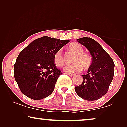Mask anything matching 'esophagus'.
<instances>
[{"label":"esophagus","instance_id":"1","mask_svg":"<svg viewBox=\"0 0 127 127\" xmlns=\"http://www.w3.org/2000/svg\"><path fill=\"white\" fill-rule=\"evenodd\" d=\"M67 74H68L69 76H70V77H72V76H73L74 75V74L73 73H67Z\"/></svg>","mask_w":127,"mask_h":127}]
</instances>
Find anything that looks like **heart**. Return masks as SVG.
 <instances>
[{
	"label": "heart",
	"instance_id": "heart-1",
	"mask_svg": "<svg viewBox=\"0 0 127 127\" xmlns=\"http://www.w3.org/2000/svg\"><path fill=\"white\" fill-rule=\"evenodd\" d=\"M69 50L75 54L72 60L73 63L67 65L64 67V70L66 72L76 73L80 72L83 68L88 69L91 64V58L87 54L83 53V48L80 44L77 43H73L69 46ZM54 62L58 67L64 65V60L61 50L57 51L54 56Z\"/></svg>",
	"mask_w": 127,
	"mask_h": 127
}]
</instances>
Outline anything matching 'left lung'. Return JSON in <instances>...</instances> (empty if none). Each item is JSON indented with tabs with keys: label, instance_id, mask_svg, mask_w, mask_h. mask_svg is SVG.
<instances>
[{
	"label": "left lung",
	"instance_id": "1",
	"mask_svg": "<svg viewBox=\"0 0 127 127\" xmlns=\"http://www.w3.org/2000/svg\"><path fill=\"white\" fill-rule=\"evenodd\" d=\"M77 41L90 51L92 64L87 74L82 75V84L75 87L76 93L80 98L87 100H97L108 91L114 76V62L95 40L84 37L78 39Z\"/></svg>",
	"mask_w": 127,
	"mask_h": 127
}]
</instances>
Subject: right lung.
<instances>
[{
  "instance_id": "obj_1",
  "label": "right lung",
  "mask_w": 127,
  "mask_h": 127,
  "mask_svg": "<svg viewBox=\"0 0 127 127\" xmlns=\"http://www.w3.org/2000/svg\"><path fill=\"white\" fill-rule=\"evenodd\" d=\"M69 40L43 36L31 42L20 53L14 66V78L22 93L40 100L51 95L61 74L54 62L55 53Z\"/></svg>"
}]
</instances>
